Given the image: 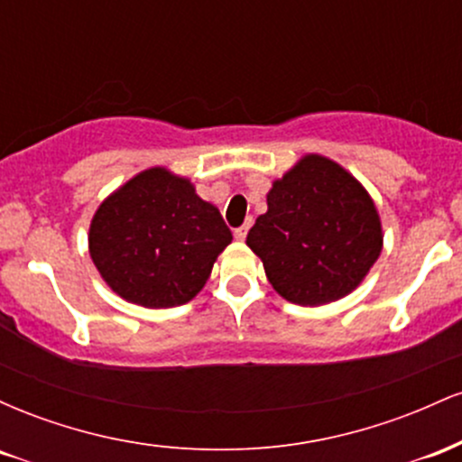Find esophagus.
I'll return each mask as SVG.
<instances>
[{"instance_id": "34e87169", "label": "esophagus", "mask_w": 462, "mask_h": 462, "mask_svg": "<svg viewBox=\"0 0 462 462\" xmlns=\"http://www.w3.org/2000/svg\"><path fill=\"white\" fill-rule=\"evenodd\" d=\"M247 230H249V224L241 226V227H236V230H235V238H236V241H245Z\"/></svg>"}]
</instances>
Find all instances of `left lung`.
Returning <instances> with one entry per match:
<instances>
[{"instance_id": "1", "label": "left lung", "mask_w": 462, "mask_h": 462, "mask_svg": "<svg viewBox=\"0 0 462 462\" xmlns=\"http://www.w3.org/2000/svg\"><path fill=\"white\" fill-rule=\"evenodd\" d=\"M284 300L321 306L346 298L383 252V226L367 190L341 164L309 153L267 193L247 235Z\"/></svg>"}]
</instances>
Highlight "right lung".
<instances>
[{"mask_svg":"<svg viewBox=\"0 0 462 462\" xmlns=\"http://www.w3.org/2000/svg\"><path fill=\"white\" fill-rule=\"evenodd\" d=\"M230 241L219 210L164 167L145 169L108 195L88 230V252L106 284L145 309L193 300Z\"/></svg>","mask_w":462,"mask_h":462,"instance_id":"add662e5","label":"right lung"}]
</instances>
